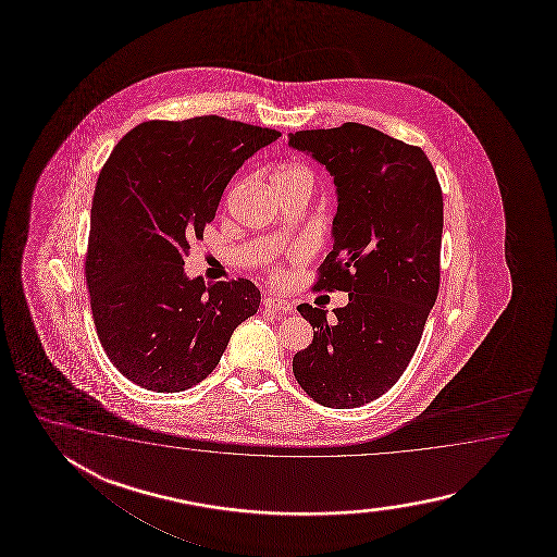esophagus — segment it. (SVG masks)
I'll return each instance as SVG.
<instances>
[{
    "instance_id": "1",
    "label": "esophagus",
    "mask_w": 557,
    "mask_h": 557,
    "mask_svg": "<svg viewBox=\"0 0 557 557\" xmlns=\"http://www.w3.org/2000/svg\"><path fill=\"white\" fill-rule=\"evenodd\" d=\"M262 305L264 308H269V310H273V312H290L293 307H290V302H286V300H281V298H274V296H267L264 300H262Z\"/></svg>"
}]
</instances>
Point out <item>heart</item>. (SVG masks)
I'll use <instances>...</instances> for the list:
<instances>
[{"instance_id": "heart-1", "label": "heart", "mask_w": 557, "mask_h": 557, "mask_svg": "<svg viewBox=\"0 0 557 557\" xmlns=\"http://www.w3.org/2000/svg\"><path fill=\"white\" fill-rule=\"evenodd\" d=\"M312 181H314V175H312L310 166L302 165V163H283V165L276 166L271 175V183L276 193L290 189L310 193Z\"/></svg>"}]
</instances>
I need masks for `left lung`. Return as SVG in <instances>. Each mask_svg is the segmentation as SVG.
Returning a JSON list of instances; mask_svg holds the SVG:
<instances>
[{
    "label": "left lung",
    "mask_w": 557,
    "mask_h": 557,
    "mask_svg": "<svg viewBox=\"0 0 557 557\" xmlns=\"http://www.w3.org/2000/svg\"><path fill=\"white\" fill-rule=\"evenodd\" d=\"M288 145L334 177V243L314 288L348 293L334 319L298 307L317 331L293 358V372L314 403L358 408L403 376L436 302L442 189L420 147L368 125L296 131Z\"/></svg>",
    "instance_id": "obj_1"
}]
</instances>
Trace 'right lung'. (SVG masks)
<instances>
[{
  "label": "right lung",
  "instance_id": "add662e5",
  "mask_svg": "<svg viewBox=\"0 0 557 557\" xmlns=\"http://www.w3.org/2000/svg\"><path fill=\"white\" fill-rule=\"evenodd\" d=\"M281 133L216 115L145 121L115 145L95 185L85 278L113 367L153 392L207 379L261 305L247 278H187L185 257L226 183Z\"/></svg>",
  "mask_w": 557,
  "mask_h": 557
}]
</instances>
